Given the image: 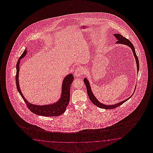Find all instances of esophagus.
<instances>
[{"instance_id":"obj_1","label":"esophagus","mask_w":153,"mask_h":153,"mask_svg":"<svg viewBox=\"0 0 153 153\" xmlns=\"http://www.w3.org/2000/svg\"><path fill=\"white\" fill-rule=\"evenodd\" d=\"M85 71L82 67H79L74 71V75L76 77H81L82 74H85Z\"/></svg>"}]
</instances>
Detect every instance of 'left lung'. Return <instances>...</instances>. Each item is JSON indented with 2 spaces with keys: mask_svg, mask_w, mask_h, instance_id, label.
I'll list each match as a JSON object with an SVG mask.
<instances>
[{
  "mask_svg": "<svg viewBox=\"0 0 153 153\" xmlns=\"http://www.w3.org/2000/svg\"><path fill=\"white\" fill-rule=\"evenodd\" d=\"M115 36V37L117 38V39L118 40V41L116 42V43H118V44H125L127 46H130V48H131L132 51H133V53H134V58L136 59V64H137V73L139 72V59H138V58H137V56L136 54V52H135V50H134V46L133 45V44L131 43V42H130L129 40H128L127 39H126V37H123V36H122L119 33H117V34H114V35ZM83 81L85 83V85L86 86V88H87V93L88 94V97L91 100V102H93L94 104H95L96 106H97V107H99L100 108H102V109H114V108H116L117 107H119L122 104H123L125 102L127 101L131 97H130L129 98L126 99L124 101H122V102H120L119 103H117L116 104L114 105H104L102 103H100V102H99L97 100V99H96V97H94V94H93V92L91 90V88H90V86L89 85V82H88V79H83ZM136 89V88H135ZM135 91V90H134Z\"/></svg>",
  "mask_w": 153,
  "mask_h": 153,
  "instance_id": "8db88e82",
  "label": "left lung"
}]
</instances>
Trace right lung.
Masks as SVG:
<instances>
[{"label":"right lung","instance_id":"obj_1","mask_svg":"<svg viewBox=\"0 0 153 153\" xmlns=\"http://www.w3.org/2000/svg\"><path fill=\"white\" fill-rule=\"evenodd\" d=\"M26 54V49L23 51L22 54L19 57L17 63L16 65V82L17 88L20 94L21 97H22L23 100L25 102L27 107L30 111L33 113L39 115V116H45V117H56L59 116L63 114L66 109V108L69 104L70 100V88L71 86L73 81L74 80V77L73 74H70L67 75L63 80L62 84V92L61 97L59 101L50 105H36L32 104L26 100L23 97L22 93L20 90L19 82V62L20 60L23 58Z\"/></svg>","mask_w":153,"mask_h":153}]
</instances>
